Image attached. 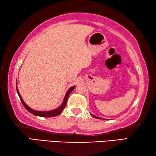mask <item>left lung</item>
<instances>
[{"label": "left lung", "instance_id": "1", "mask_svg": "<svg viewBox=\"0 0 156 156\" xmlns=\"http://www.w3.org/2000/svg\"><path fill=\"white\" fill-rule=\"evenodd\" d=\"M91 115H92V116H93V117H95V118H98V119H104L103 118H100V117H96V116H95V115H92V114H91Z\"/></svg>", "mask_w": 156, "mask_h": 156}]
</instances>
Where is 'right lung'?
I'll use <instances>...</instances> for the list:
<instances>
[{"label": "right lung", "mask_w": 156, "mask_h": 156, "mask_svg": "<svg viewBox=\"0 0 156 156\" xmlns=\"http://www.w3.org/2000/svg\"><path fill=\"white\" fill-rule=\"evenodd\" d=\"M75 86H72L69 90L67 91V93H66V95H65V98L64 99H63V101L62 104H61V106L58 107L57 109H55V110H52V111H34V110L32 109L31 108H30L29 106H28L25 103L24 101L23 100V99L21 98V96H20V93L19 90H18V88L16 86V90H17V93H18V95H19V98L20 101H21L23 105L24 106V107L25 108H26L28 111L30 112V113H31L32 114L34 115H37V116H40V117H55V116H57L58 115H60L61 112L63 111V110L64 109L65 106H66V104H67V100H68V98L69 97V95H70L71 92H72L74 89H75Z\"/></svg>", "instance_id": "obj_1"}]
</instances>
